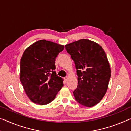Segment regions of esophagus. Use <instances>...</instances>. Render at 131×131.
Returning a JSON list of instances; mask_svg holds the SVG:
<instances>
[{
    "label": "esophagus",
    "mask_w": 131,
    "mask_h": 131,
    "mask_svg": "<svg viewBox=\"0 0 131 131\" xmlns=\"http://www.w3.org/2000/svg\"><path fill=\"white\" fill-rule=\"evenodd\" d=\"M64 79H65V80L66 81H67V80H68V76L65 77H64Z\"/></svg>",
    "instance_id": "obj_1"
}]
</instances>
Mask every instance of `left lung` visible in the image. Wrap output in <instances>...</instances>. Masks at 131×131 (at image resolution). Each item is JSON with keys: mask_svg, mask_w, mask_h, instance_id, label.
Segmentation results:
<instances>
[{"mask_svg": "<svg viewBox=\"0 0 131 131\" xmlns=\"http://www.w3.org/2000/svg\"><path fill=\"white\" fill-rule=\"evenodd\" d=\"M65 48L76 66L78 85L73 91L75 99L82 105L92 107L105 96L111 76L105 51L99 44L84 39L66 44Z\"/></svg>", "mask_w": 131, "mask_h": 131, "instance_id": "8db88e82", "label": "left lung"}]
</instances>
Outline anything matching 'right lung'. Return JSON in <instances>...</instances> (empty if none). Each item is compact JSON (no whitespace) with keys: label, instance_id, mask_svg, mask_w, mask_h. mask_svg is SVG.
I'll list each match as a JSON object with an SVG mask.
<instances>
[{"label":"right lung","instance_id":"obj_1","mask_svg":"<svg viewBox=\"0 0 131 131\" xmlns=\"http://www.w3.org/2000/svg\"><path fill=\"white\" fill-rule=\"evenodd\" d=\"M64 46L40 40L24 51L21 59L20 80L30 100L39 105L55 99L63 86V79L57 76L55 58Z\"/></svg>","mask_w":131,"mask_h":131}]
</instances>
